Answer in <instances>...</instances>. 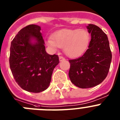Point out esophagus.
Masks as SVG:
<instances>
[{"label":"esophagus","instance_id":"1","mask_svg":"<svg viewBox=\"0 0 120 120\" xmlns=\"http://www.w3.org/2000/svg\"><path fill=\"white\" fill-rule=\"evenodd\" d=\"M59 61H63V60H64V59H65V58H64L63 56H60L59 57Z\"/></svg>","mask_w":120,"mask_h":120}]
</instances>
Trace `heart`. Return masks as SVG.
Wrapping results in <instances>:
<instances>
[{"label":"heart","mask_w":120,"mask_h":120,"mask_svg":"<svg viewBox=\"0 0 120 120\" xmlns=\"http://www.w3.org/2000/svg\"><path fill=\"white\" fill-rule=\"evenodd\" d=\"M89 41L88 32L84 29H62L55 33L47 43L53 48H64L67 56L75 58L84 52Z\"/></svg>","instance_id":"obj_1"}]
</instances>
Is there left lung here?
<instances>
[{"mask_svg": "<svg viewBox=\"0 0 120 120\" xmlns=\"http://www.w3.org/2000/svg\"><path fill=\"white\" fill-rule=\"evenodd\" d=\"M86 28L91 37L88 49L82 56L69 60L70 79L80 88L94 87L101 83L108 75L112 60L106 34L94 24H88Z\"/></svg>", "mask_w": 120, "mask_h": 120, "instance_id": "left-lung-1", "label": "left lung"}]
</instances>
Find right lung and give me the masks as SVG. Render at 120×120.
Segmentation results:
<instances>
[{
  "mask_svg": "<svg viewBox=\"0 0 120 120\" xmlns=\"http://www.w3.org/2000/svg\"><path fill=\"white\" fill-rule=\"evenodd\" d=\"M41 27L30 24L22 29L11 42L9 65L14 78L28 92L38 93L49 86L58 55L45 51Z\"/></svg>",
  "mask_w": 120,
  "mask_h": 120,
  "instance_id": "right-lung-1",
  "label": "right lung"
}]
</instances>
